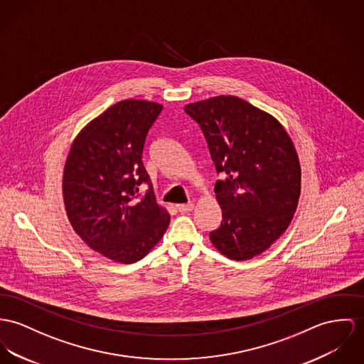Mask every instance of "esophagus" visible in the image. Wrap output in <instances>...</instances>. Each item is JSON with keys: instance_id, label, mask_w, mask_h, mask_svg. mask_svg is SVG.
I'll list each match as a JSON object with an SVG mask.
<instances>
[{"instance_id": "esophagus-1", "label": "esophagus", "mask_w": 364, "mask_h": 364, "mask_svg": "<svg viewBox=\"0 0 364 364\" xmlns=\"http://www.w3.org/2000/svg\"><path fill=\"white\" fill-rule=\"evenodd\" d=\"M177 209L180 213H190L194 209L193 203H183V205H177Z\"/></svg>"}]
</instances>
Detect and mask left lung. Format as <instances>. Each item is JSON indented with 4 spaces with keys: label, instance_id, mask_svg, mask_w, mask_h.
<instances>
[{
    "label": "left lung",
    "instance_id": "1",
    "mask_svg": "<svg viewBox=\"0 0 364 364\" xmlns=\"http://www.w3.org/2000/svg\"><path fill=\"white\" fill-rule=\"evenodd\" d=\"M199 123L218 171L223 220L209 234L232 260L269 250L288 228L301 196V164L280 122L242 98L218 95L184 107Z\"/></svg>",
    "mask_w": 364,
    "mask_h": 364
}]
</instances>
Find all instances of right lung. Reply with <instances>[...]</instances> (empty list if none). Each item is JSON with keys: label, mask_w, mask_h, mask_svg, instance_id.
Returning <instances> with one entry per match:
<instances>
[{"label": "right lung", "mask_w": 364, "mask_h": 364, "mask_svg": "<svg viewBox=\"0 0 364 364\" xmlns=\"http://www.w3.org/2000/svg\"><path fill=\"white\" fill-rule=\"evenodd\" d=\"M164 105L123 100L88 122L72 141L62 176L68 219L100 255L130 264L164 237L170 223L142 165L146 134ZM150 188L144 198L138 187Z\"/></svg>", "instance_id": "add662e5"}]
</instances>
